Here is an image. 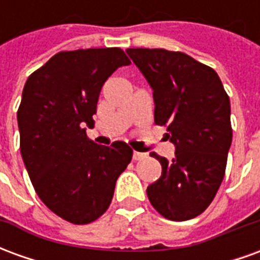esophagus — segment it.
Here are the masks:
<instances>
[{"label": "esophagus", "instance_id": "esophagus-1", "mask_svg": "<svg viewBox=\"0 0 260 260\" xmlns=\"http://www.w3.org/2000/svg\"><path fill=\"white\" fill-rule=\"evenodd\" d=\"M146 157H147L146 153L134 152V160H143V158H146Z\"/></svg>", "mask_w": 260, "mask_h": 260}]
</instances>
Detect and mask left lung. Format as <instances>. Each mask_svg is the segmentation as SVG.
I'll use <instances>...</instances> for the list:
<instances>
[{"label":"left lung","instance_id":"obj_1","mask_svg":"<svg viewBox=\"0 0 260 260\" xmlns=\"http://www.w3.org/2000/svg\"><path fill=\"white\" fill-rule=\"evenodd\" d=\"M153 90L154 122L167 128L173 160L152 153L161 177L147 198L163 217L185 221L212 203L225 173L233 129L230 99L214 69L180 51L128 48Z\"/></svg>","mask_w":260,"mask_h":260}]
</instances>
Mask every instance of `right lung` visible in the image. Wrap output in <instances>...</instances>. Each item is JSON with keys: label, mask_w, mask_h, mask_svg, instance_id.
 Wrapping results in <instances>:
<instances>
[{"label": "right lung", "mask_w": 260, "mask_h": 260, "mask_svg": "<svg viewBox=\"0 0 260 260\" xmlns=\"http://www.w3.org/2000/svg\"><path fill=\"white\" fill-rule=\"evenodd\" d=\"M121 48L61 51L27 78L18 110L20 153L43 203L69 223L106 212L132 158L125 142L102 146L86 135L104 82L129 65Z\"/></svg>", "instance_id": "1"}]
</instances>
